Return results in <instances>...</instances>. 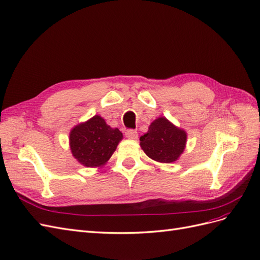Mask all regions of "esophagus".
<instances>
[{"instance_id": "1", "label": "esophagus", "mask_w": 260, "mask_h": 260, "mask_svg": "<svg viewBox=\"0 0 260 260\" xmlns=\"http://www.w3.org/2000/svg\"><path fill=\"white\" fill-rule=\"evenodd\" d=\"M125 136L127 137L128 139H136L138 137V134H137V132L135 129L129 128V129H126Z\"/></svg>"}]
</instances>
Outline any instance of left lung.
Masks as SVG:
<instances>
[{"label":"left lung","mask_w":260,"mask_h":260,"mask_svg":"<svg viewBox=\"0 0 260 260\" xmlns=\"http://www.w3.org/2000/svg\"><path fill=\"white\" fill-rule=\"evenodd\" d=\"M140 147L148 157L162 163L177 160L186 144V133L175 127L166 117H159L140 137Z\"/></svg>","instance_id":"obj_1"}]
</instances>
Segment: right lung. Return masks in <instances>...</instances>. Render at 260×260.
I'll return each mask as SVG.
<instances>
[{"instance_id": "1", "label": "right lung", "mask_w": 260, "mask_h": 260, "mask_svg": "<svg viewBox=\"0 0 260 260\" xmlns=\"http://www.w3.org/2000/svg\"><path fill=\"white\" fill-rule=\"evenodd\" d=\"M122 138L120 131L110 127L101 116L95 115L72 129L71 150L81 165L99 167L110 159Z\"/></svg>"}]
</instances>
